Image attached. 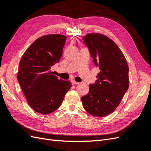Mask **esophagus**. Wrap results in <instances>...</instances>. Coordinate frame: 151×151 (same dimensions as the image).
<instances>
[{
	"label": "esophagus",
	"instance_id": "esophagus-1",
	"mask_svg": "<svg viewBox=\"0 0 151 151\" xmlns=\"http://www.w3.org/2000/svg\"><path fill=\"white\" fill-rule=\"evenodd\" d=\"M72 84H79V83H77V82H76L75 81H74V80H73V81H72Z\"/></svg>",
	"mask_w": 151,
	"mask_h": 151
}]
</instances>
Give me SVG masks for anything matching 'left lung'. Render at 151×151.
<instances>
[{"instance_id": "obj_1", "label": "left lung", "mask_w": 151, "mask_h": 151, "mask_svg": "<svg viewBox=\"0 0 151 151\" xmlns=\"http://www.w3.org/2000/svg\"><path fill=\"white\" fill-rule=\"evenodd\" d=\"M83 40L100 71L82 102L91 115L106 116L115 110L129 89V66L120 49L106 36L89 33Z\"/></svg>"}]
</instances>
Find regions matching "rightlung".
Segmentation results:
<instances>
[{"label": "right lung", "instance_id": "1", "mask_svg": "<svg viewBox=\"0 0 151 151\" xmlns=\"http://www.w3.org/2000/svg\"><path fill=\"white\" fill-rule=\"evenodd\" d=\"M67 36L48 35L31 45L19 62L17 81L30 107L47 115L60 106L72 87L68 81L58 79L50 68L60 62Z\"/></svg>", "mask_w": 151, "mask_h": 151}]
</instances>
